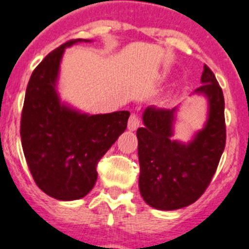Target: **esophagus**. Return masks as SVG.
Segmentation results:
<instances>
[{"mask_svg": "<svg viewBox=\"0 0 249 249\" xmlns=\"http://www.w3.org/2000/svg\"><path fill=\"white\" fill-rule=\"evenodd\" d=\"M140 120L135 114H131L130 118H129V122H127V129L130 131H135L139 127Z\"/></svg>", "mask_w": 249, "mask_h": 249, "instance_id": "34e87169", "label": "esophagus"}]
</instances>
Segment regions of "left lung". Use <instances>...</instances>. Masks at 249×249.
<instances>
[{
	"label": "left lung",
	"mask_w": 249,
	"mask_h": 249,
	"mask_svg": "<svg viewBox=\"0 0 249 249\" xmlns=\"http://www.w3.org/2000/svg\"><path fill=\"white\" fill-rule=\"evenodd\" d=\"M202 86L193 95L208 103L207 120L188 142L173 139L178 107H148L144 126L137 130L142 199L160 211H176L196 202L207 189L226 146L223 91L214 73L204 65Z\"/></svg>",
	"instance_id": "8db88e82"
}]
</instances>
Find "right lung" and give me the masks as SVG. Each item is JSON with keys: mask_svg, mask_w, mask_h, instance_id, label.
<instances>
[{"mask_svg": "<svg viewBox=\"0 0 249 249\" xmlns=\"http://www.w3.org/2000/svg\"><path fill=\"white\" fill-rule=\"evenodd\" d=\"M71 40L45 57L26 89L21 116L23 154L34 180L57 200L84 198L94 188L96 165L126 129L129 111L88 114L62 101L60 65Z\"/></svg>", "mask_w": 249, "mask_h": 249, "instance_id": "add662e5", "label": "right lung"}]
</instances>
